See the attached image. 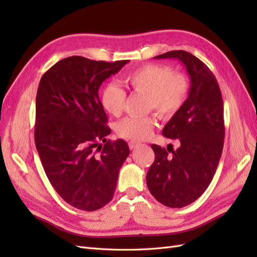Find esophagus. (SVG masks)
<instances>
[{"label":"esophagus","mask_w":257,"mask_h":257,"mask_svg":"<svg viewBox=\"0 0 257 257\" xmlns=\"http://www.w3.org/2000/svg\"><path fill=\"white\" fill-rule=\"evenodd\" d=\"M139 146V144L138 143H134V142H130L128 143V147H130V149L131 150H133V149H135L136 147H138Z\"/></svg>","instance_id":"esophagus-1"}]
</instances>
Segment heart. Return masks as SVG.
I'll return each mask as SVG.
<instances>
[{"instance_id": "obj_1", "label": "heart", "mask_w": 257, "mask_h": 257, "mask_svg": "<svg viewBox=\"0 0 257 257\" xmlns=\"http://www.w3.org/2000/svg\"><path fill=\"white\" fill-rule=\"evenodd\" d=\"M123 82L135 93L147 95L148 110L154 109L162 118L169 119L182 109L190 93V83L182 74L161 64H146L124 76ZM126 100L123 89L109 83L102 91L100 102L104 109L119 116ZM157 125L154 115L145 118H126L116 124L118 135L132 142L149 138Z\"/></svg>"}]
</instances>
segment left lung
Returning <instances> with one entry per match:
<instances>
[{"label":"left lung","instance_id":"8db88e82","mask_svg":"<svg viewBox=\"0 0 257 257\" xmlns=\"http://www.w3.org/2000/svg\"><path fill=\"white\" fill-rule=\"evenodd\" d=\"M155 59L181 61L190 76L191 87L182 109L163 130V135L178 139L180 147L166 150L151 145L155 159L146 181L161 204L182 208L203 195L219 165L225 136L223 98L213 73L192 53L173 50Z\"/></svg>","mask_w":257,"mask_h":257}]
</instances>
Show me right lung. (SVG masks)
Segmentation results:
<instances>
[{
  "mask_svg": "<svg viewBox=\"0 0 257 257\" xmlns=\"http://www.w3.org/2000/svg\"><path fill=\"white\" fill-rule=\"evenodd\" d=\"M127 62L68 57L50 67L38 85V155L53 189L83 211H95L112 199L119 170L130 154L122 139H106L111 130L98 97L100 84Z\"/></svg>",
  "mask_w": 257,
  "mask_h": 257,
  "instance_id": "obj_1",
  "label": "right lung"
}]
</instances>
